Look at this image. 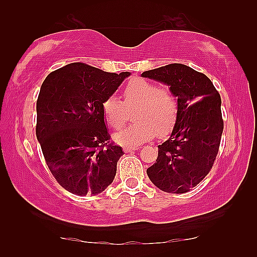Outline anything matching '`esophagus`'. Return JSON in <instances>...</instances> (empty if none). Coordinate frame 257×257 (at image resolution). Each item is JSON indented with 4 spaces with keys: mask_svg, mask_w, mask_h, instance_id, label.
I'll use <instances>...</instances> for the list:
<instances>
[{
    "mask_svg": "<svg viewBox=\"0 0 257 257\" xmlns=\"http://www.w3.org/2000/svg\"><path fill=\"white\" fill-rule=\"evenodd\" d=\"M137 149H138V147H123L124 152H132V151H135Z\"/></svg>",
    "mask_w": 257,
    "mask_h": 257,
    "instance_id": "obj_1",
    "label": "esophagus"
}]
</instances>
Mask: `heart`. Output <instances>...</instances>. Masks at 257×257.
Wrapping results in <instances>:
<instances>
[{"label": "heart", "instance_id": "b5f03b06", "mask_svg": "<svg viewBox=\"0 0 257 257\" xmlns=\"http://www.w3.org/2000/svg\"><path fill=\"white\" fill-rule=\"evenodd\" d=\"M123 102L116 96H109L102 102V112L108 124L121 129L129 118V111L138 107L135 121L114 135L120 145L138 146L158 134L165 137L171 133L179 116V98L170 87H160L145 78L130 79L122 90Z\"/></svg>", "mask_w": 257, "mask_h": 257}]
</instances>
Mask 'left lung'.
<instances>
[{
	"label": "left lung",
	"mask_w": 257,
	"mask_h": 257,
	"mask_svg": "<svg viewBox=\"0 0 257 257\" xmlns=\"http://www.w3.org/2000/svg\"><path fill=\"white\" fill-rule=\"evenodd\" d=\"M170 86L179 98V116L158 158L147 169L151 182L168 193H185L210 172L224 128L221 96L209 77L183 64H169L143 73Z\"/></svg>",
	"instance_id": "obj_1"
}]
</instances>
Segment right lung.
Listing matches in <instances>:
<instances>
[{"instance_id":"add662e5","label":"right lung","mask_w":257,"mask_h":257,"mask_svg":"<svg viewBox=\"0 0 257 257\" xmlns=\"http://www.w3.org/2000/svg\"><path fill=\"white\" fill-rule=\"evenodd\" d=\"M129 75L72 63L43 81L36 137L53 177L68 192L96 195L113 181L123 151L110 141L102 102Z\"/></svg>"}]
</instances>
